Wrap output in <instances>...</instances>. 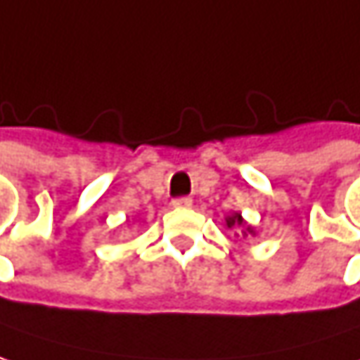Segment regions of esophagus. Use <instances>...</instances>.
I'll list each match as a JSON object with an SVG mask.
<instances>
[{
    "label": "esophagus",
    "mask_w": 360,
    "mask_h": 360,
    "mask_svg": "<svg viewBox=\"0 0 360 360\" xmlns=\"http://www.w3.org/2000/svg\"><path fill=\"white\" fill-rule=\"evenodd\" d=\"M191 206H193V200L191 198H175L173 200V208H177V210H187Z\"/></svg>",
    "instance_id": "34e87169"
}]
</instances>
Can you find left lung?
I'll use <instances>...</instances> for the list:
<instances>
[{
	"instance_id": "1",
	"label": "left lung",
	"mask_w": 360,
	"mask_h": 360,
	"mask_svg": "<svg viewBox=\"0 0 360 360\" xmlns=\"http://www.w3.org/2000/svg\"><path fill=\"white\" fill-rule=\"evenodd\" d=\"M224 226H226V229H237V231H239V233H235L237 237H239V235H243V237H247V235L255 237V229H253L251 224H247L245 218L241 216V212L229 214V216L224 218Z\"/></svg>"
}]
</instances>
